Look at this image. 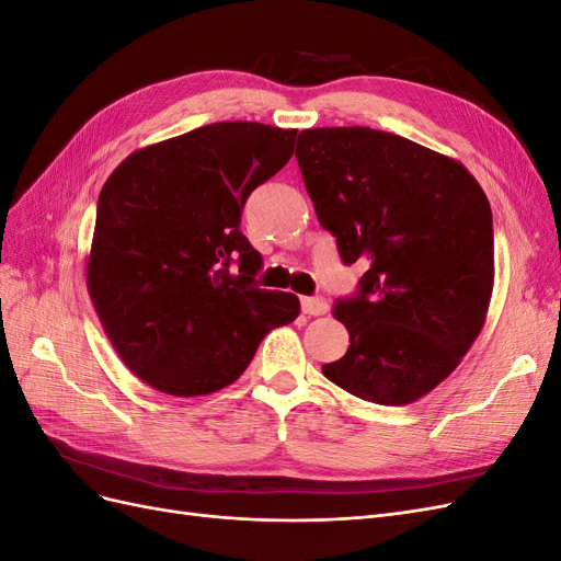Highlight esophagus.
<instances>
[{"mask_svg":"<svg viewBox=\"0 0 561 561\" xmlns=\"http://www.w3.org/2000/svg\"><path fill=\"white\" fill-rule=\"evenodd\" d=\"M328 309V301L322 297H301V311L307 316H325Z\"/></svg>","mask_w":561,"mask_h":561,"instance_id":"1","label":"esophagus"}]
</instances>
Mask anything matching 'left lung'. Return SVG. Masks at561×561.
Masks as SVG:
<instances>
[{
	"mask_svg": "<svg viewBox=\"0 0 561 561\" xmlns=\"http://www.w3.org/2000/svg\"><path fill=\"white\" fill-rule=\"evenodd\" d=\"M295 157L342 260L367 266L360 295L332 307L351 344L322 375L367 402L412 404L484 328L494 290L486 194L461 161L367 126L301 130Z\"/></svg>",
	"mask_w": 561,
	"mask_h": 561,
	"instance_id": "obj_1",
	"label": "left lung"
}]
</instances>
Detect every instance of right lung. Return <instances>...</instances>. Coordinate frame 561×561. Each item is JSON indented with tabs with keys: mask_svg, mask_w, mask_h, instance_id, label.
<instances>
[{
	"mask_svg": "<svg viewBox=\"0 0 561 561\" xmlns=\"http://www.w3.org/2000/svg\"><path fill=\"white\" fill-rule=\"evenodd\" d=\"M295 138L257 122L208 124L135 149L103 184L87 287L118 358L147 386L217 393L299 316L297 295L254 287L262 254L241 233L250 192L290 161Z\"/></svg>",
	"mask_w": 561,
	"mask_h": 561,
	"instance_id": "obj_1",
	"label": "right lung"
}]
</instances>
